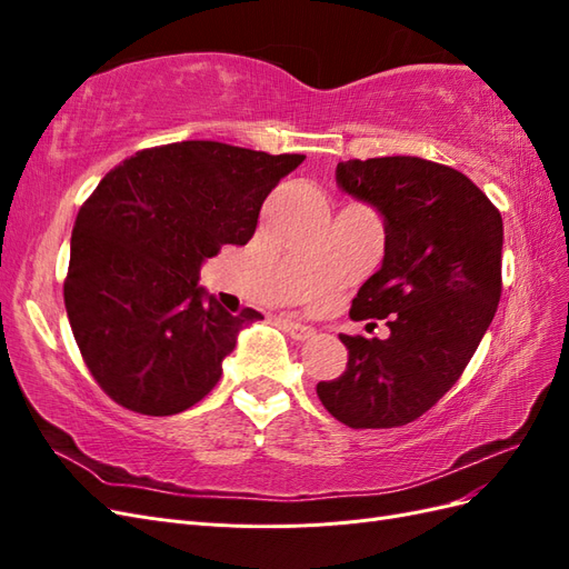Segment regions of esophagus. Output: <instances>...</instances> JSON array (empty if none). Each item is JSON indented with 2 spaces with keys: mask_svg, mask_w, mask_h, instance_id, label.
I'll list each match as a JSON object with an SVG mask.
<instances>
[{
  "mask_svg": "<svg viewBox=\"0 0 569 569\" xmlns=\"http://www.w3.org/2000/svg\"><path fill=\"white\" fill-rule=\"evenodd\" d=\"M284 330L289 332L291 339H297V341H306V339L316 337L313 327H311V325H303V322H299V320H284Z\"/></svg>",
  "mask_w": 569,
  "mask_h": 569,
  "instance_id": "1",
  "label": "esophagus"
}]
</instances>
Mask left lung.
Returning <instances> with one entry per match:
<instances>
[{
	"instance_id": "left-lung-1",
	"label": "left lung",
	"mask_w": 569,
	"mask_h": 569,
	"mask_svg": "<svg viewBox=\"0 0 569 569\" xmlns=\"http://www.w3.org/2000/svg\"><path fill=\"white\" fill-rule=\"evenodd\" d=\"M341 192L385 220V258L351 303L353 320H387V339L339 335L341 377L318 382L332 416L353 429L418 420L449 391L501 299L503 218L456 168L418 157L337 166Z\"/></svg>"
}]
</instances>
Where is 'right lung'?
I'll return each instance as SVG.
<instances>
[{"label":"right lung","mask_w":569,"mask_h":569,"mask_svg":"<svg viewBox=\"0 0 569 569\" xmlns=\"http://www.w3.org/2000/svg\"><path fill=\"white\" fill-rule=\"evenodd\" d=\"M303 159L203 140L153 147L80 206L63 301L84 366L116 403L176 416L218 385L239 330L261 313H228L199 268L249 242L266 197Z\"/></svg>","instance_id":"right-lung-1"}]
</instances>
